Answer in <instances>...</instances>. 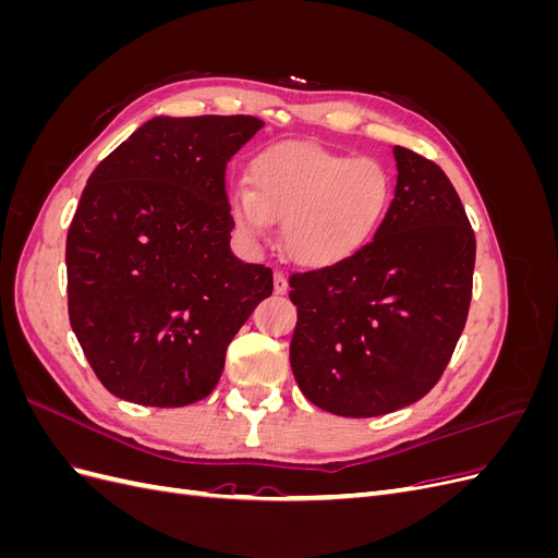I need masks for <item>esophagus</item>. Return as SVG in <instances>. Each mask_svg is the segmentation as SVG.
<instances>
[{
    "label": "esophagus",
    "instance_id": "34e87169",
    "mask_svg": "<svg viewBox=\"0 0 558 558\" xmlns=\"http://www.w3.org/2000/svg\"><path fill=\"white\" fill-rule=\"evenodd\" d=\"M286 291H289V277H286L281 269H275V293L283 295Z\"/></svg>",
    "mask_w": 558,
    "mask_h": 558
}]
</instances>
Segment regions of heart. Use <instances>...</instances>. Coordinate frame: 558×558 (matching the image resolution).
Returning a JSON list of instances; mask_svg holds the SVG:
<instances>
[{"mask_svg":"<svg viewBox=\"0 0 558 558\" xmlns=\"http://www.w3.org/2000/svg\"><path fill=\"white\" fill-rule=\"evenodd\" d=\"M251 189H234L230 209L248 238L283 221V248L305 267L340 265L375 238L393 197V177L377 158H353L307 142L267 146L248 165Z\"/></svg>","mask_w":558,"mask_h":558,"instance_id":"b5f03b06","label":"heart"}]
</instances>
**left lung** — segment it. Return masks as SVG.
Wrapping results in <instances>:
<instances>
[{"instance_id": "8db88e82", "label": "left lung", "mask_w": 558, "mask_h": 558, "mask_svg": "<svg viewBox=\"0 0 558 558\" xmlns=\"http://www.w3.org/2000/svg\"><path fill=\"white\" fill-rule=\"evenodd\" d=\"M398 183L356 256L291 275L300 391L337 416H381L424 398L465 328L475 232L447 174L393 146Z\"/></svg>"}]
</instances>
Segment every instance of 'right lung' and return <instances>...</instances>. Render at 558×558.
Listing matches in <instances>:
<instances>
[{
  "instance_id": "right-lung-1",
  "label": "right lung",
  "mask_w": 558,
  "mask_h": 558,
  "mask_svg": "<svg viewBox=\"0 0 558 558\" xmlns=\"http://www.w3.org/2000/svg\"><path fill=\"white\" fill-rule=\"evenodd\" d=\"M253 116H156L95 167L66 232V307L109 393L183 408L207 398L272 269L230 251L228 160Z\"/></svg>"
}]
</instances>
